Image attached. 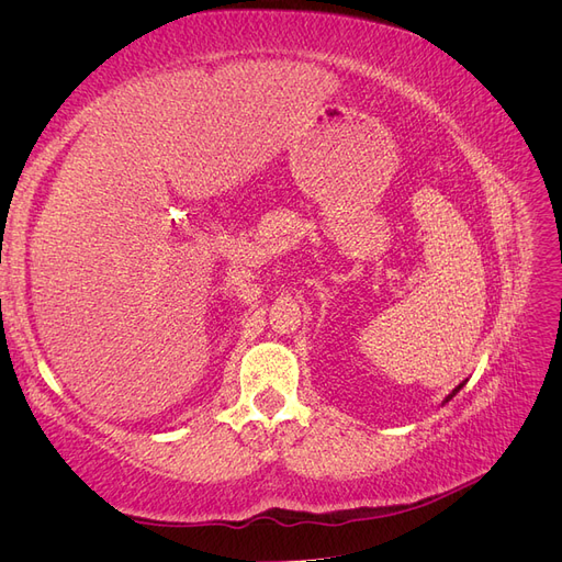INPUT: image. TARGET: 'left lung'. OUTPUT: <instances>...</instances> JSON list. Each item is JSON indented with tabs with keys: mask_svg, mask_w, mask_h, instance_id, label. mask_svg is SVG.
Masks as SVG:
<instances>
[{
	"mask_svg": "<svg viewBox=\"0 0 562 562\" xmlns=\"http://www.w3.org/2000/svg\"><path fill=\"white\" fill-rule=\"evenodd\" d=\"M462 386H464V382H462V384H457V386H454V389H452V394H448V396H446V401H443V405H446V403H448V401H452V396H454V394H457V391H459V389H462Z\"/></svg>",
	"mask_w": 562,
	"mask_h": 562,
	"instance_id": "obj_1",
	"label": "left lung"
}]
</instances>
